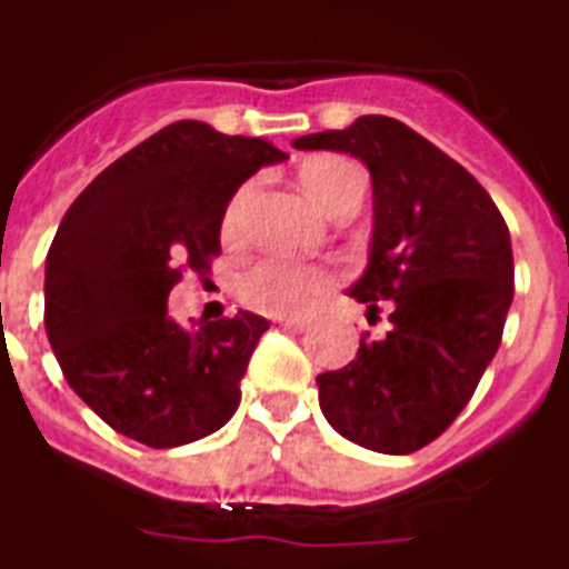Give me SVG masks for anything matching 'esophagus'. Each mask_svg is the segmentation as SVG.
<instances>
[{
  "label": "esophagus",
  "instance_id": "1",
  "mask_svg": "<svg viewBox=\"0 0 569 569\" xmlns=\"http://www.w3.org/2000/svg\"><path fill=\"white\" fill-rule=\"evenodd\" d=\"M276 323L284 326V329H293V332H306L308 326L315 323V317L299 315V317H276Z\"/></svg>",
  "mask_w": 569,
  "mask_h": 569
}]
</instances>
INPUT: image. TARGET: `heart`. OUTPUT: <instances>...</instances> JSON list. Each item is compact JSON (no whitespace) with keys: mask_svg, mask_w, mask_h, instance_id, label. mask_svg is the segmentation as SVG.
<instances>
[{"mask_svg":"<svg viewBox=\"0 0 569 569\" xmlns=\"http://www.w3.org/2000/svg\"><path fill=\"white\" fill-rule=\"evenodd\" d=\"M302 187L308 189V196L315 198L326 213L332 216L338 204H345L353 192H359V189L365 192V180L362 171L356 169L353 162L341 160V157H320V160L308 162L302 169ZM249 201H252V187H240L224 207L219 231H222V240L228 246L243 240ZM335 281H338V270L329 267V263L263 258V261L252 263L240 276L237 293L254 311H263V315L272 317H293L315 306Z\"/></svg>","mask_w":569,"mask_h":569,"instance_id":"heart-1","label":"heart"}]
</instances>
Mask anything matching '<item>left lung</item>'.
Listing matches in <instances>:
<instances>
[{
    "instance_id": "1",
    "label": "left lung",
    "mask_w": 569,
    "mask_h": 569,
    "mask_svg": "<svg viewBox=\"0 0 569 569\" xmlns=\"http://www.w3.org/2000/svg\"><path fill=\"white\" fill-rule=\"evenodd\" d=\"M371 169V263L350 297L389 306V332L362 335L350 365L317 377L326 421L350 442L412 453L463 412L501 345L513 299L508 224L457 160L395 118L297 139Z\"/></svg>"
}]
</instances>
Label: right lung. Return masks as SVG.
Segmentation results:
<instances>
[{
    "label": "right lung",
    "instance_id": "obj_1",
    "mask_svg": "<svg viewBox=\"0 0 569 569\" xmlns=\"http://www.w3.org/2000/svg\"><path fill=\"white\" fill-rule=\"evenodd\" d=\"M284 157L267 139L174 121L68 207L47 252L43 326L70 389L112 430L174 448L237 412L240 380L270 323L237 311L180 326L169 293L187 270H210L237 187Z\"/></svg>",
    "mask_w": 569,
    "mask_h": 569
}]
</instances>
